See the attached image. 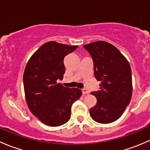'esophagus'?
<instances>
[{
	"label": "esophagus",
	"mask_w": 150,
	"mask_h": 150,
	"mask_svg": "<svg viewBox=\"0 0 150 150\" xmlns=\"http://www.w3.org/2000/svg\"><path fill=\"white\" fill-rule=\"evenodd\" d=\"M88 91L87 90L86 88H83L82 89V93L83 94H88Z\"/></svg>",
	"instance_id": "34e87169"
}]
</instances>
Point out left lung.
I'll list each match as a JSON object with an SVG mask.
<instances>
[{"instance_id":"8db88e82","label":"left lung","mask_w":150,"mask_h":150,"mask_svg":"<svg viewBox=\"0 0 150 150\" xmlns=\"http://www.w3.org/2000/svg\"><path fill=\"white\" fill-rule=\"evenodd\" d=\"M93 62L94 76L100 81L99 90L91 92L97 99L90 109L92 119L99 123L117 120L128 105L132 96L131 66L113 45L96 41L84 45Z\"/></svg>"}]
</instances>
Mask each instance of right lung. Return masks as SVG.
<instances>
[{"label":"right lung","mask_w":150,"mask_h":150,"mask_svg":"<svg viewBox=\"0 0 150 150\" xmlns=\"http://www.w3.org/2000/svg\"><path fill=\"white\" fill-rule=\"evenodd\" d=\"M78 46L50 41L31 57L23 75L27 103L31 112L44 124L59 126L70 118L71 107L82 94L77 88L57 83L65 72L64 57Z\"/></svg>","instance_id":"add662e5"}]
</instances>
